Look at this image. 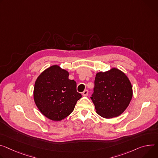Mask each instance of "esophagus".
Masks as SVG:
<instances>
[{
  "label": "esophagus",
  "mask_w": 158,
  "mask_h": 158,
  "mask_svg": "<svg viewBox=\"0 0 158 158\" xmlns=\"http://www.w3.org/2000/svg\"><path fill=\"white\" fill-rule=\"evenodd\" d=\"M82 95L84 96H87L88 95V90H85L82 92Z\"/></svg>",
  "instance_id": "esophagus-1"
}]
</instances>
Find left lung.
<instances>
[{
	"instance_id": "left-lung-1",
	"label": "left lung",
	"mask_w": 158,
	"mask_h": 158,
	"mask_svg": "<svg viewBox=\"0 0 158 158\" xmlns=\"http://www.w3.org/2000/svg\"><path fill=\"white\" fill-rule=\"evenodd\" d=\"M132 95L131 82L120 70L112 68L96 74L91 98L101 117L111 118L120 115L130 104Z\"/></svg>"
}]
</instances>
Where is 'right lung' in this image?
Wrapping results in <instances>:
<instances>
[{
    "label": "right lung",
    "mask_w": 158,
    "mask_h": 158,
    "mask_svg": "<svg viewBox=\"0 0 158 158\" xmlns=\"http://www.w3.org/2000/svg\"><path fill=\"white\" fill-rule=\"evenodd\" d=\"M69 73L57 65L45 69L36 79L33 91L35 103L50 120L60 121L73 111L82 95L76 82L69 79Z\"/></svg>",
    "instance_id": "1"
}]
</instances>
